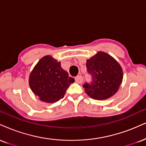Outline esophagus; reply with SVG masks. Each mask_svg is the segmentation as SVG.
I'll use <instances>...</instances> for the list:
<instances>
[{
    "label": "esophagus",
    "instance_id": "34e87169",
    "mask_svg": "<svg viewBox=\"0 0 146 146\" xmlns=\"http://www.w3.org/2000/svg\"><path fill=\"white\" fill-rule=\"evenodd\" d=\"M75 82L78 84H82V82H83V78L81 75H79V76H77L75 78Z\"/></svg>",
    "mask_w": 146,
    "mask_h": 146
}]
</instances>
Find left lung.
<instances>
[{
	"instance_id": "obj_1",
	"label": "left lung",
	"mask_w": 146,
	"mask_h": 146,
	"mask_svg": "<svg viewBox=\"0 0 146 146\" xmlns=\"http://www.w3.org/2000/svg\"><path fill=\"white\" fill-rule=\"evenodd\" d=\"M88 73L92 76L90 84L86 83L84 91L96 100L108 99L113 96L123 80L122 66L110 54L98 52L86 60Z\"/></svg>"
}]
</instances>
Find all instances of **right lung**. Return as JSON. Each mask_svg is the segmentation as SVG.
Masks as SVG:
<instances>
[{"mask_svg": "<svg viewBox=\"0 0 146 146\" xmlns=\"http://www.w3.org/2000/svg\"><path fill=\"white\" fill-rule=\"evenodd\" d=\"M75 80L61 67L52 56L47 55L38 60L30 73L29 86L40 101L52 103L64 97L66 89Z\"/></svg>", "mask_w": 146, "mask_h": 146, "instance_id": "1", "label": "right lung"}]
</instances>
